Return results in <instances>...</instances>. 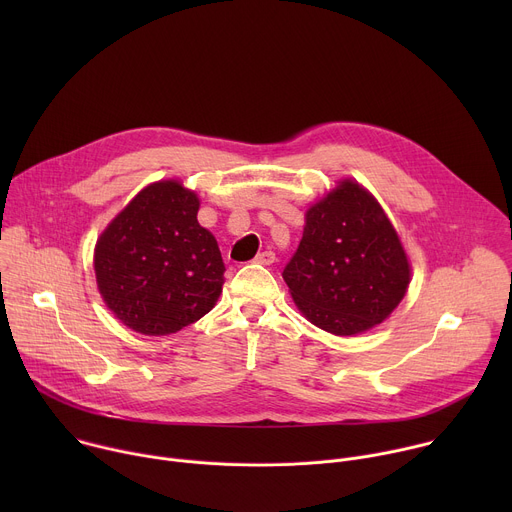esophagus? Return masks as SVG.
I'll return each mask as SVG.
<instances>
[{
    "mask_svg": "<svg viewBox=\"0 0 512 512\" xmlns=\"http://www.w3.org/2000/svg\"><path fill=\"white\" fill-rule=\"evenodd\" d=\"M255 263H259V265H271V263H275V253H273V251H263V253H259V255L255 257Z\"/></svg>",
    "mask_w": 512,
    "mask_h": 512,
    "instance_id": "34e87169",
    "label": "esophagus"
}]
</instances>
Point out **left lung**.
<instances>
[{
  "label": "left lung",
  "mask_w": 512,
  "mask_h": 512,
  "mask_svg": "<svg viewBox=\"0 0 512 512\" xmlns=\"http://www.w3.org/2000/svg\"><path fill=\"white\" fill-rule=\"evenodd\" d=\"M281 275L308 322L356 336L395 312L411 263L379 200L354 178H340L308 206L300 247Z\"/></svg>",
  "instance_id": "1"
}]
</instances>
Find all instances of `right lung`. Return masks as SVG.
Returning <instances> with one entry per match:
<instances>
[{
    "mask_svg": "<svg viewBox=\"0 0 512 512\" xmlns=\"http://www.w3.org/2000/svg\"><path fill=\"white\" fill-rule=\"evenodd\" d=\"M200 198L182 180L141 188L95 243L97 289L133 332L168 336L200 320L223 294L225 265L198 225Z\"/></svg>",
    "mask_w": 512,
    "mask_h": 512,
    "instance_id": "obj_1",
    "label": "right lung"
}]
</instances>
